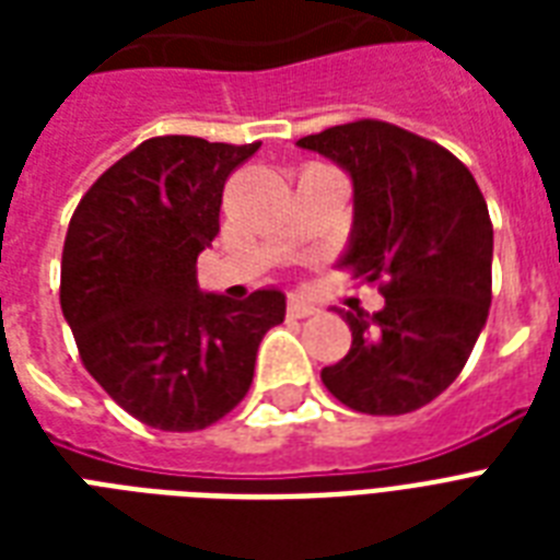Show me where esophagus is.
Instances as JSON below:
<instances>
[{"label": "esophagus", "instance_id": "esophagus-1", "mask_svg": "<svg viewBox=\"0 0 560 560\" xmlns=\"http://www.w3.org/2000/svg\"><path fill=\"white\" fill-rule=\"evenodd\" d=\"M319 307L311 305V302H305L302 296H290L288 302V314L290 316H296V319H305V316H314Z\"/></svg>", "mask_w": 560, "mask_h": 560}]
</instances>
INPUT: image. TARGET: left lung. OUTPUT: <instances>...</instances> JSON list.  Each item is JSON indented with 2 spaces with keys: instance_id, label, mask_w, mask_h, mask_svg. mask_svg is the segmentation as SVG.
<instances>
[{
  "instance_id": "left-lung-1",
  "label": "left lung",
  "mask_w": 560,
  "mask_h": 560,
  "mask_svg": "<svg viewBox=\"0 0 560 560\" xmlns=\"http://www.w3.org/2000/svg\"><path fill=\"white\" fill-rule=\"evenodd\" d=\"M354 186L340 264L381 281L377 314L340 311L349 354L323 369L334 398L366 416H404L442 395L468 363L491 307L494 229L477 179L442 144L386 121L299 139Z\"/></svg>"
}]
</instances>
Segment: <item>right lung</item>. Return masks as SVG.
Returning <instances> with one entry per match:
<instances>
[{
	"label": "right lung",
	"mask_w": 560,
	"mask_h": 560,
	"mask_svg": "<svg viewBox=\"0 0 560 560\" xmlns=\"http://www.w3.org/2000/svg\"><path fill=\"white\" fill-rule=\"evenodd\" d=\"M261 142L156 136L78 202L60 261V307L86 372L142 424L191 433L241 404L284 293H202L197 255L220 232L226 177Z\"/></svg>",
	"instance_id": "obj_1"
}]
</instances>
